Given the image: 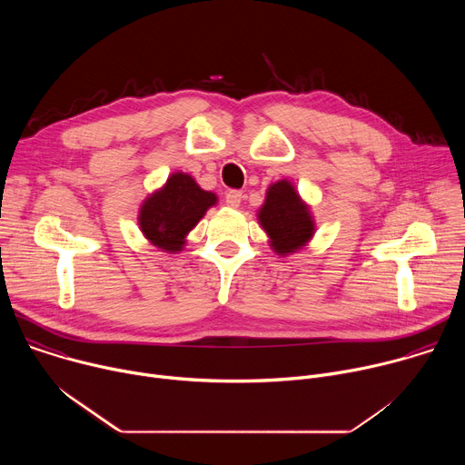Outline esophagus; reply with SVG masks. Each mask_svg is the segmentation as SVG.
I'll use <instances>...</instances> for the list:
<instances>
[{"mask_svg":"<svg viewBox=\"0 0 465 465\" xmlns=\"http://www.w3.org/2000/svg\"><path fill=\"white\" fill-rule=\"evenodd\" d=\"M241 201H242V193L241 191H228L226 193V204L230 208H239Z\"/></svg>","mask_w":465,"mask_h":465,"instance_id":"obj_1","label":"esophagus"}]
</instances>
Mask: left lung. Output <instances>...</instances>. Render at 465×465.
<instances>
[{"mask_svg":"<svg viewBox=\"0 0 465 465\" xmlns=\"http://www.w3.org/2000/svg\"><path fill=\"white\" fill-rule=\"evenodd\" d=\"M257 221L267 232L271 246L278 255L302 250L314 235L311 210L289 180H280L267 189Z\"/></svg>","mask_w":465,"mask_h":465,"instance_id":"8db88e82","label":"left lung"}]
</instances>
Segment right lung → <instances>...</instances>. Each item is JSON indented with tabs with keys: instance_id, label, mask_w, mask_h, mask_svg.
Returning a JSON list of instances; mask_svg holds the SVG:
<instances>
[{
	"instance_id": "obj_1",
	"label": "right lung",
	"mask_w": 465,
	"mask_h": 465,
	"mask_svg": "<svg viewBox=\"0 0 465 465\" xmlns=\"http://www.w3.org/2000/svg\"><path fill=\"white\" fill-rule=\"evenodd\" d=\"M217 204V194L204 191L185 173H173L165 185L145 198L140 208V228L154 246L176 253L187 233Z\"/></svg>"
}]
</instances>
